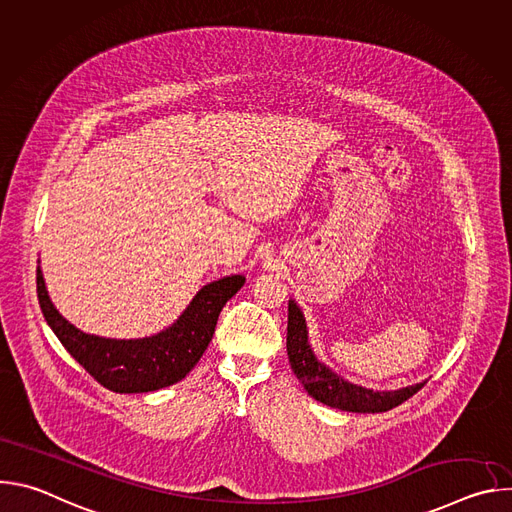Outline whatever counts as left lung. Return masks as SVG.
Returning a JSON list of instances; mask_svg holds the SVG:
<instances>
[{"mask_svg": "<svg viewBox=\"0 0 512 512\" xmlns=\"http://www.w3.org/2000/svg\"><path fill=\"white\" fill-rule=\"evenodd\" d=\"M287 356H289L291 371L296 373L304 389L316 401L342 411H352V413L389 411L401 405L403 401H407L409 397H413L425 385L423 381L397 391H373V389L344 381L316 358L308 342L306 318L294 300H289V306H287Z\"/></svg>", "mask_w": 512, "mask_h": 512, "instance_id": "8db88e82", "label": "left lung"}]
</instances>
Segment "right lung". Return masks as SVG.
<instances>
[{"instance_id": "1", "label": "right lung", "mask_w": 512, "mask_h": 512, "mask_svg": "<svg viewBox=\"0 0 512 512\" xmlns=\"http://www.w3.org/2000/svg\"><path fill=\"white\" fill-rule=\"evenodd\" d=\"M243 275H229L204 285L182 316L166 330L133 340L103 338L72 326L48 298L42 269H36V291L42 314L81 367L115 393H150L182 381L212 340L218 314L243 287Z\"/></svg>"}]
</instances>
